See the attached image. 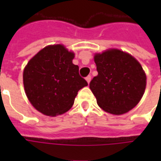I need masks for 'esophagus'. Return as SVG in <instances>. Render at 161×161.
I'll return each mask as SVG.
<instances>
[{
  "instance_id": "34e87169",
  "label": "esophagus",
  "mask_w": 161,
  "mask_h": 161,
  "mask_svg": "<svg viewBox=\"0 0 161 161\" xmlns=\"http://www.w3.org/2000/svg\"><path fill=\"white\" fill-rule=\"evenodd\" d=\"M85 79H86V81L88 82V84H90V82H91V75L87 76V77H85Z\"/></svg>"
}]
</instances>
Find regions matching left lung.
Returning <instances> with one entry per match:
<instances>
[{"label": "left lung", "instance_id": "obj_1", "mask_svg": "<svg viewBox=\"0 0 161 161\" xmlns=\"http://www.w3.org/2000/svg\"><path fill=\"white\" fill-rule=\"evenodd\" d=\"M97 76L90 83L97 103L103 110L121 115L131 110L142 99L146 74L135 58L112 49L95 55Z\"/></svg>", "mask_w": 161, "mask_h": 161}]
</instances>
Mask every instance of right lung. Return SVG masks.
Segmentation results:
<instances>
[{
  "mask_svg": "<svg viewBox=\"0 0 161 161\" xmlns=\"http://www.w3.org/2000/svg\"><path fill=\"white\" fill-rule=\"evenodd\" d=\"M74 53L62 45L45 47L30 60L23 72L26 97L37 110L50 116L68 111L77 92L87 86L72 63Z\"/></svg>",
  "mask_w": 161,
  "mask_h": 161,
  "instance_id": "add662e5",
  "label": "right lung"
}]
</instances>
